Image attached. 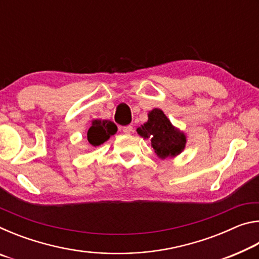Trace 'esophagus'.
<instances>
[{"instance_id": "1", "label": "esophagus", "mask_w": 259, "mask_h": 259, "mask_svg": "<svg viewBox=\"0 0 259 259\" xmlns=\"http://www.w3.org/2000/svg\"><path fill=\"white\" fill-rule=\"evenodd\" d=\"M122 131H123V133L126 134V135H130V134H133L134 128L131 125H125V126H123V128H122Z\"/></svg>"}]
</instances>
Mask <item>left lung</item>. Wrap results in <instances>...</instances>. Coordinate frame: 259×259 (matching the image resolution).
I'll return each mask as SVG.
<instances>
[{
    "label": "left lung",
    "instance_id": "left-lung-1",
    "mask_svg": "<svg viewBox=\"0 0 259 259\" xmlns=\"http://www.w3.org/2000/svg\"><path fill=\"white\" fill-rule=\"evenodd\" d=\"M147 116V122L137 128L140 137L150 140L154 153L161 160L181 154L187 143L186 134L176 128L160 108H153Z\"/></svg>",
    "mask_w": 259,
    "mask_h": 259
}]
</instances>
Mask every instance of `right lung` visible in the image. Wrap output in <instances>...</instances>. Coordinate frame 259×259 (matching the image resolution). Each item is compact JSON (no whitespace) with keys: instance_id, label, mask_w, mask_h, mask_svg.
Instances as JSON below:
<instances>
[{"instance_id":"1","label":"right lung","mask_w":259,"mask_h":259,"mask_svg":"<svg viewBox=\"0 0 259 259\" xmlns=\"http://www.w3.org/2000/svg\"><path fill=\"white\" fill-rule=\"evenodd\" d=\"M117 128L114 122L109 120L95 119L91 121V126L88 130V142L93 146H99L115 135Z\"/></svg>"}]
</instances>
